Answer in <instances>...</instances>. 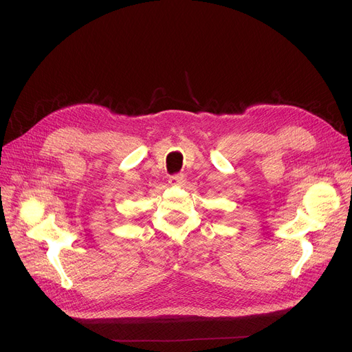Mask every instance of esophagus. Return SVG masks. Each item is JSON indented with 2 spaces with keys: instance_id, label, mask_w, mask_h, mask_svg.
Segmentation results:
<instances>
[{
  "instance_id": "34e87169",
  "label": "esophagus",
  "mask_w": 352,
  "mask_h": 352,
  "mask_svg": "<svg viewBox=\"0 0 352 352\" xmlns=\"http://www.w3.org/2000/svg\"><path fill=\"white\" fill-rule=\"evenodd\" d=\"M168 182L171 184V186H181V184L186 182V175L184 174H174L170 177Z\"/></svg>"
}]
</instances>
